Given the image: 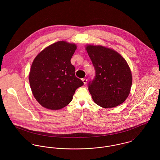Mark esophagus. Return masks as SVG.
<instances>
[{"label":"esophagus","instance_id":"34e87169","mask_svg":"<svg viewBox=\"0 0 160 160\" xmlns=\"http://www.w3.org/2000/svg\"><path fill=\"white\" fill-rule=\"evenodd\" d=\"M82 81H83V82H84V84H87V82H88V79H86V78H84V79H82Z\"/></svg>","mask_w":160,"mask_h":160}]
</instances>
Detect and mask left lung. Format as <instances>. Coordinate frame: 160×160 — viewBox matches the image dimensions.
<instances>
[{"mask_svg":"<svg viewBox=\"0 0 160 160\" xmlns=\"http://www.w3.org/2000/svg\"><path fill=\"white\" fill-rule=\"evenodd\" d=\"M95 70L88 89L94 102L105 108H113L128 98L132 77L126 60L117 52L101 46H86Z\"/></svg>","mask_w":160,"mask_h":160,"instance_id":"left-lung-1","label":"left lung"}]
</instances>
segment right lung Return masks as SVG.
<instances>
[{"mask_svg":"<svg viewBox=\"0 0 160 160\" xmlns=\"http://www.w3.org/2000/svg\"><path fill=\"white\" fill-rule=\"evenodd\" d=\"M77 47L58 41L45 48L34 58L29 74L32 94L44 108L60 110L71 102L84 83L75 76L71 58Z\"/></svg>","mask_w":160,"mask_h":160,"instance_id":"1","label":"right lung"}]
</instances>
